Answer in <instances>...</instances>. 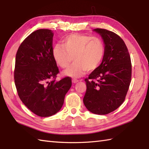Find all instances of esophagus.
<instances>
[{
  "label": "esophagus",
  "instance_id": "obj_1",
  "mask_svg": "<svg viewBox=\"0 0 149 149\" xmlns=\"http://www.w3.org/2000/svg\"><path fill=\"white\" fill-rule=\"evenodd\" d=\"M78 81H79V80H77V79H72V82L73 83V84H75V83H77Z\"/></svg>",
  "mask_w": 149,
  "mask_h": 149
}]
</instances>
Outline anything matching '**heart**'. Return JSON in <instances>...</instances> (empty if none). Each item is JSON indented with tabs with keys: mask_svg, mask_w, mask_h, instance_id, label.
I'll return each instance as SVG.
<instances>
[{
	"mask_svg": "<svg viewBox=\"0 0 149 149\" xmlns=\"http://www.w3.org/2000/svg\"><path fill=\"white\" fill-rule=\"evenodd\" d=\"M62 42V45H54L52 54L56 64L62 69L68 68L73 58L74 63L65 72L69 77H80L87 71H95L104 59L105 44L100 38L72 34Z\"/></svg>",
	"mask_w": 149,
	"mask_h": 149,
	"instance_id": "heart-1",
	"label": "heart"
}]
</instances>
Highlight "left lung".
Segmentation results:
<instances>
[{
  "label": "left lung",
  "instance_id": "8db88e82",
  "mask_svg": "<svg viewBox=\"0 0 149 149\" xmlns=\"http://www.w3.org/2000/svg\"><path fill=\"white\" fill-rule=\"evenodd\" d=\"M101 35L105 47L101 64L85 79L84 104L91 113L107 114L125 101L131 81L132 64L128 49L120 36L109 30L94 29Z\"/></svg>",
  "mask_w": 149,
  "mask_h": 149
}]
</instances>
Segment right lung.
Wrapping results in <instances>:
<instances>
[{
    "instance_id": "obj_1",
    "label": "right lung",
    "mask_w": 149,
    "mask_h": 149,
    "mask_svg": "<svg viewBox=\"0 0 149 149\" xmlns=\"http://www.w3.org/2000/svg\"><path fill=\"white\" fill-rule=\"evenodd\" d=\"M53 31L38 29L21 43L15 58L14 80L21 101L33 113L49 117L62 108L71 78L59 73L52 54Z\"/></svg>"
}]
</instances>
